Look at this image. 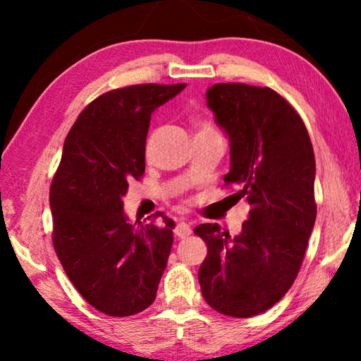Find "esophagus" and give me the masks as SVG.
<instances>
[{
  "label": "esophagus",
  "mask_w": 361,
  "mask_h": 361,
  "mask_svg": "<svg viewBox=\"0 0 361 361\" xmlns=\"http://www.w3.org/2000/svg\"><path fill=\"white\" fill-rule=\"evenodd\" d=\"M192 233V226L187 224V221H179V224L176 225V228H174V235L177 236V238H187V236H189Z\"/></svg>",
  "instance_id": "obj_1"
}]
</instances>
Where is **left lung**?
Returning a JSON list of instances; mask_svg holds the SVG:
<instances>
[{"mask_svg":"<svg viewBox=\"0 0 361 361\" xmlns=\"http://www.w3.org/2000/svg\"><path fill=\"white\" fill-rule=\"evenodd\" d=\"M205 98L230 142L225 182L250 212L235 236L219 224L194 230L209 248L200 288L216 312L253 317L288 293L304 259L317 215L312 142L298 111L268 87L216 83Z\"/></svg>","mask_w":361,"mask_h":361,"instance_id":"left-lung-1","label":"left lung"}]
</instances>
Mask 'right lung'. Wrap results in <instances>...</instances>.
<instances>
[{"label": "right lung", "instance_id": "1", "mask_svg": "<svg viewBox=\"0 0 361 361\" xmlns=\"http://www.w3.org/2000/svg\"><path fill=\"white\" fill-rule=\"evenodd\" d=\"M185 88L133 85L93 100L63 142L51 185L54 246L68 279L97 310L126 317L154 302L174 221L131 224L123 197L145 172L151 115Z\"/></svg>", "mask_w": 361, "mask_h": 361}]
</instances>
